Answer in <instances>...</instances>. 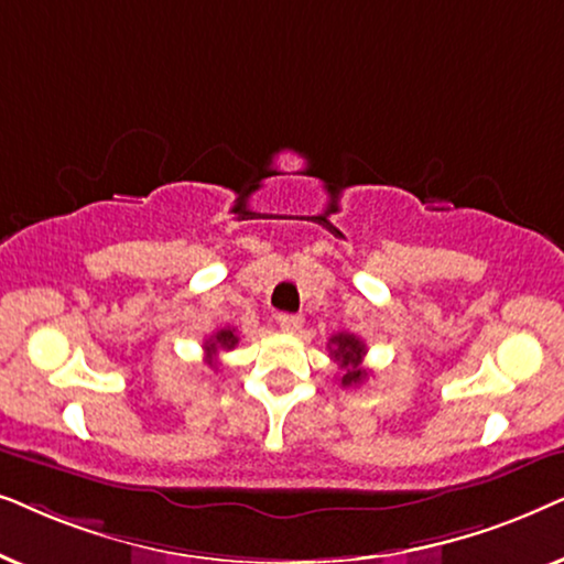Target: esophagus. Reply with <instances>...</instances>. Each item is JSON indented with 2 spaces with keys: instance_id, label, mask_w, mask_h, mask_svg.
Here are the masks:
<instances>
[{
  "instance_id": "esophagus-1",
  "label": "esophagus",
  "mask_w": 564,
  "mask_h": 564,
  "mask_svg": "<svg viewBox=\"0 0 564 564\" xmlns=\"http://www.w3.org/2000/svg\"><path fill=\"white\" fill-rule=\"evenodd\" d=\"M278 325H281V329L283 333H299V329H302V325H304V317L302 314H278Z\"/></svg>"
}]
</instances>
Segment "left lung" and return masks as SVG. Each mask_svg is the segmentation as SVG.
I'll return each instance as SVG.
<instances>
[{"label":"left lung","mask_w":564,"mask_h":564,"mask_svg":"<svg viewBox=\"0 0 564 564\" xmlns=\"http://www.w3.org/2000/svg\"><path fill=\"white\" fill-rule=\"evenodd\" d=\"M327 348H329V356H333L337 360V366H340V384L358 387L360 381L366 379V369H364L366 345H364V340L350 333H337L329 337Z\"/></svg>","instance_id":"left-lung-1"}]
</instances>
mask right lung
I'll list each match as a JSON object with an SVG mask.
<instances>
[{"label": "right lung", "mask_w": 564, "mask_h": 564, "mask_svg": "<svg viewBox=\"0 0 564 564\" xmlns=\"http://www.w3.org/2000/svg\"><path fill=\"white\" fill-rule=\"evenodd\" d=\"M237 343H239V337H237V333L231 327H224V329H219V333H214L204 343L206 364L212 366V369H216V364H219V350H231Z\"/></svg>", "instance_id": "1"}]
</instances>
